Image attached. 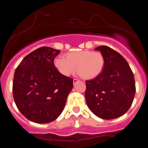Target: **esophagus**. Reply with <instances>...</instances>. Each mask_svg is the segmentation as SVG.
Here are the masks:
<instances>
[{"mask_svg":"<svg viewBox=\"0 0 148 148\" xmlns=\"http://www.w3.org/2000/svg\"><path fill=\"white\" fill-rule=\"evenodd\" d=\"M77 81H79V80L76 79H74V80H73V82H74V84H76V83L77 82Z\"/></svg>","mask_w":148,"mask_h":148,"instance_id":"obj_1","label":"esophagus"}]
</instances>
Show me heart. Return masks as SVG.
<instances>
[{
    "mask_svg": "<svg viewBox=\"0 0 148 148\" xmlns=\"http://www.w3.org/2000/svg\"><path fill=\"white\" fill-rule=\"evenodd\" d=\"M54 65L60 74L69 76L77 71L84 79H91L99 76L104 66V58L99 51L90 50L73 51L67 53L66 58H56Z\"/></svg>",
    "mask_w": 148,
    "mask_h": 148,
    "instance_id": "b5f03b06",
    "label": "heart"
}]
</instances>
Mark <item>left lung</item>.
Instances as JSON below:
<instances>
[{"instance_id":"obj_1","label":"left lung","mask_w":148,"mask_h":148,"mask_svg":"<svg viewBox=\"0 0 148 148\" xmlns=\"http://www.w3.org/2000/svg\"><path fill=\"white\" fill-rule=\"evenodd\" d=\"M104 58V66L95 79L86 81V103L99 118L111 120L125 114L136 93L134 74L123 56L106 46L95 49Z\"/></svg>"}]
</instances>
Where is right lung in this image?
I'll return each instance as SVG.
<instances>
[{"instance_id": "1", "label": "right lung", "mask_w": 148, "mask_h": 148, "mask_svg": "<svg viewBox=\"0 0 148 148\" xmlns=\"http://www.w3.org/2000/svg\"><path fill=\"white\" fill-rule=\"evenodd\" d=\"M60 51L42 47L27 55L15 70L12 92L19 111L30 121L48 123L61 114L73 79L54 65Z\"/></svg>"}]
</instances>
